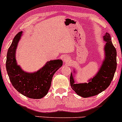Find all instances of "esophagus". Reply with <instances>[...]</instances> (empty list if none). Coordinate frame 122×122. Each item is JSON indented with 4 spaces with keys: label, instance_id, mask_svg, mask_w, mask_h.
<instances>
[{
    "label": "esophagus",
    "instance_id": "esophagus-1",
    "mask_svg": "<svg viewBox=\"0 0 122 122\" xmlns=\"http://www.w3.org/2000/svg\"><path fill=\"white\" fill-rule=\"evenodd\" d=\"M63 61H65L66 63H69L70 61V59L67 56H65L63 58Z\"/></svg>",
    "mask_w": 122,
    "mask_h": 122
}]
</instances>
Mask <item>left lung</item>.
<instances>
[{"label": "left lung", "instance_id": "obj_1", "mask_svg": "<svg viewBox=\"0 0 122 122\" xmlns=\"http://www.w3.org/2000/svg\"><path fill=\"white\" fill-rule=\"evenodd\" d=\"M103 39L106 43L104 46L105 59L96 75L89 80L88 83H75L72 74L71 73L70 81L71 88L82 97L94 96L105 91L114 76L117 66L116 48L113 46L108 33H105Z\"/></svg>", "mask_w": 122, "mask_h": 122}]
</instances>
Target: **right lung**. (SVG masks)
<instances>
[{"label":"right lung","mask_w":122,"mask_h":122,"mask_svg":"<svg viewBox=\"0 0 122 122\" xmlns=\"http://www.w3.org/2000/svg\"><path fill=\"white\" fill-rule=\"evenodd\" d=\"M22 31L14 38L7 54L6 63L8 76L12 85L20 93L34 99H40L48 92L52 79L56 71L63 65L61 60L48 61L41 68L35 72H26L17 65L15 51Z\"/></svg>","instance_id":"right-lung-1"}]
</instances>
